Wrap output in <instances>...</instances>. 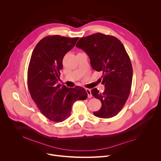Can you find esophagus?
I'll return each instance as SVG.
<instances>
[{
  "label": "esophagus",
  "mask_w": 161,
  "mask_h": 161,
  "mask_svg": "<svg viewBox=\"0 0 161 161\" xmlns=\"http://www.w3.org/2000/svg\"><path fill=\"white\" fill-rule=\"evenodd\" d=\"M85 90H86V93H87V94H88V98L92 97V94H91V90L89 89V88H86Z\"/></svg>",
  "instance_id": "obj_1"
}]
</instances>
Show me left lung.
I'll list each match as a JSON object with an SVG mask.
<instances>
[{"instance_id":"left-lung-1","label":"left lung","mask_w":161,"mask_h":161,"mask_svg":"<svg viewBox=\"0 0 161 161\" xmlns=\"http://www.w3.org/2000/svg\"><path fill=\"white\" fill-rule=\"evenodd\" d=\"M76 47L87 53L94 70L103 73L104 91L91 90L102 103L94 114L103 119L116 116L128 99L132 80L131 62L123 44L116 37L96 33L80 38Z\"/></svg>"}]
</instances>
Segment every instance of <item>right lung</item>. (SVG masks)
<instances>
[{"label": "right lung", "instance_id": "add662e5", "mask_svg": "<svg viewBox=\"0 0 161 161\" xmlns=\"http://www.w3.org/2000/svg\"><path fill=\"white\" fill-rule=\"evenodd\" d=\"M78 39L48 36L36 44L31 55L27 72L29 92L43 115L53 122L64 121L70 117L74 103L87 98L83 87L58 84L63 58Z\"/></svg>", "mask_w": 161, "mask_h": 161}]
</instances>
